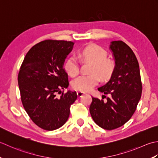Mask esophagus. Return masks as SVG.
I'll return each mask as SVG.
<instances>
[{"label": "esophagus", "mask_w": 158, "mask_h": 158, "mask_svg": "<svg viewBox=\"0 0 158 158\" xmlns=\"http://www.w3.org/2000/svg\"><path fill=\"white\" fill-rule=\"evenodd\" d=\"M84 94H85V93L81 92V91H78V92H77V95H78V97H82V96Z\"/></svg>", "instance_id": "esophagus-1"}]
</instances>
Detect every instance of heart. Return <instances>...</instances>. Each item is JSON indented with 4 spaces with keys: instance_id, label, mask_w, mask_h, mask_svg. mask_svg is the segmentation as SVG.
Instances as JSON below:
<instances>
[{
    "instance_id": "heart-1",
    "label": "heart",
    "mask_w": 158,
    "mask_h": 158,
    "mask_svg": "<svg viewBox=\"0 0 158 158\" xmlns=\"http://www.w3.org/2000/svg\"><path fill=\"white\" fill-rule=\"evenodd\" d=\"M78 56L83 62L92 63L87 76H81L73 80L72 88L81 92L90 91L100 81H108L113 76L115 71V63L108 59V52L98 45H89L80 50ZM64 68L68 74L74 78L80 73V63L74 56H70L65 60Z\"/></svg>"
}]
</instances>
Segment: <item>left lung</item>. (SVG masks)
I'll list each match as a JSON object with an SVG mask.
<instances>
[{
  "label": "left lung",
  "instance_id": "8db88e82",
  "mask_svg": "<svg viewBox=\"0 0 158 158\" xmlns=\"http://www.w3.org/2000/svg\"><path fill=\"white\" fill-rule=\"evenodd\" d=\"M110 48L114 56L115 71L110 81L98 91L110 97L106 101L92 98L89 107L95 123L107 130L120 127L130 119L143 90L139 65L132 50L122 41H112Z\"/></svg>",
  "mask_w": 158,
  "mask_h": 158
}]
</instances>
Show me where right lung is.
I'll return each mask as SVG.
<instances>
[{"mask_svg": "<svg viewBox=\"0 0 158 158\" xmlns=\"http://www.w3.org/2000/svg\"><path fill=\"white\" fill-rule=\"evenodd\" d=\"M73 45L64 40L41 41L28 50L20 66L18 82L22 105L33 123L43 130L63 126L77 99L76 91H61L69 85L63 65Z\"/></svg>", "mask_w": 158, "mask_h": 158, "instance_id": "add662e5", "label": "right lung"}]
</instances>
